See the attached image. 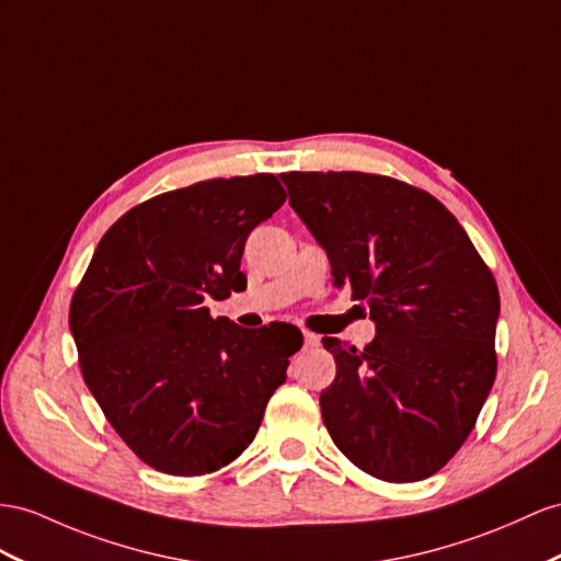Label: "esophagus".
I'll list each match as a JSON object with an SVG mask.
<instances>
[{
	"label": "esophagus",
	"mask_w": 561,
	"mask_h": 561,
	"mask_svg": "<svg viewBox=\"0 0 561 561\" xmlns=\"http://www.w3.org/2000/svg\"><path fill=\"white\" fill-rule=\"evenodd\" d=\"M304 343H306V348H318L320 346V336L312 334V332H304Z\"/></svg>",
	"instance_id": "1"
}]
</instances>
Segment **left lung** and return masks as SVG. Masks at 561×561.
Segmentation results:
<instances>
[{
	"mask_svg": "<svg viewBox=\"0 0 561 561\" xmlns=\"http://www.w3.org/2000/svg\"><path fill=\"white\" fill-rule=\"evenodd\" d=\"M289 204L377 334L363 351L324 336L336 379L320 396L336 448L381 481L436 473L493 389L500 294L438 198L367 172H284Z\"/></svg>",
	"mask_w": 561,
	"mask_h": 561,
	"instance_id": "1",
	"label": "left lung"
}]
</instances>
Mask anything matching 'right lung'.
Listing matches in <instances>:
<instances>
[{"mask_svg":"<svg viewBox=\"0 0 561 561\" xmlns=\"http://www.w3.org/2000/svg\"><path fill=\"white\" fill-rule=\"evenodd\" d=\"M286 201L275 175L206 180L127 210L70 300L84 383L149 467L201 477L255 438L300 329H243L208 300L247 289L241 253Z\"/></svg>","mask_w":561,"mask_h":561,"instance_id":"right-lung-1","label":"right lung"}]
</instances>
